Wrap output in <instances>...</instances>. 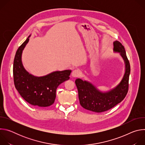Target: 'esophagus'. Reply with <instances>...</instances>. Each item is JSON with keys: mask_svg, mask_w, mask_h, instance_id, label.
Masks as SVG:
<instances>
[{"mask_svg": "<svg viewBox=\"0 0 145 145\" xmlns=\"http://www.w3.org/2000/svg\"><path fill=\"white\" fill-rule=\"evenodd\" d=\"M80 74H81V72H80V71L79 70L75 69V70H74L72 72V76L73 77H78L80 75Z\"/></svg>", "mask_w": 145, "mask_h": 145, "instance_id": "obj_1", "label": "esophagus"}]
</instances>
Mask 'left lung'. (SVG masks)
<instances>
[{
	"mask_svg": "<svg viewBox=\"0 0 145 145\" xmlns=\"http://www.w3.org/2000/svg\"><path fill=\"white\" fill-rule=\"evenodd\" d=\"M114 44V52L119 53L125 62V72L119 83L114 88L107 92L98 89L91 82L77 78L75 83L78 90L80 105L84 108L95 112L106 111L120 103L127 95L130 65L125 48L118 40Z\"/></svg>",
	"mask_w": 145,
	"mask_h": 145,
	"instance_id": "1",
	"label": "left lung"
}]
</instances>
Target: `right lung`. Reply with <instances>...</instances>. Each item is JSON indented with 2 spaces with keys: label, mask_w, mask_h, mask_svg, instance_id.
<instances>
[{
  "label": "right lung",
  "mask_w": 145,
  "mask_h": 145,
  "mask_svg": "<svg viewBox=\"0 0 145 145\" xmlns=\"http://www.w3.org/2000/svg\"><path fill=\"white\" fill-rule=\"evenodd\" d=\"M30 37L19 47L15 56L13 64L14 84L20 95L29 104L35 107H46L53 104L58 86L69 79L72 71H54L40 77L29 73L23 65L22 54Z\"/></svg>",
  "instance_id": "right-lung-1"
}]
</instances>
